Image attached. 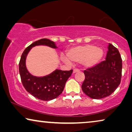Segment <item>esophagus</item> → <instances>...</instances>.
Here are the masks:
<instances>
[{
    "instance_id": "obj_1",
    "label": "esophagus",
    "mask_w": 132,
    "mask_h": 132,
    "mask_svg": "<svg viewBox=\"0 0 132 132\" xmlns=\"http://www.w3.org/2000/svg\"><path fill=\"white\" fill-rule=\"evenodd\" d=\"M79 71V70L77 69V68H75V69L73 70V73H76L77 72Z\"/></svg>"
}]
</instances>
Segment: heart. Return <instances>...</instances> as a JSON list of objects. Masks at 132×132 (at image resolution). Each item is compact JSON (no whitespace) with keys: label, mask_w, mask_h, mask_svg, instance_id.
I'll return each instance as SVG.
<instances>
[{"label":"heart","mask_w":132,"mask_h":132,"mask_svg":"<svg viewBox=\"0 0 132 132\" xmlns=\"http://www.w3.org/2000/svg\"><path fill=\"white\" fill-rule=\"evenodd\" d=\"M103 55V51L101 48L96 47L94 45L87 44L78 46L68 50L67 52V57H62L64 62H80L88 67L97 64Z\"/></svg>","instance_id":"b5f03b06"}]
</instances>
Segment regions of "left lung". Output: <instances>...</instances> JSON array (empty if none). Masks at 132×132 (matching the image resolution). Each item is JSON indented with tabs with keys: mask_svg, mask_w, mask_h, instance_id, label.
Returning <instances> with one entry per match:
<instances>
[{
	"mask_svg": "<svg viewBox=\"0 0 132 132\" xmlns=\"http://www.w3.org/2000/svg\"><path fill=\"white\" fill-rule=\"evenodd\" d=\"M122 59L118 50L109 44L106 60L84 71L82 85L84 93L93 99L109 96L121 83Z\"/></svg>",
	"mask_w": 132,
	"mask_h": 132,
	"instance_id": "obj_1",
	"label": "left lung"
}]
</instances>
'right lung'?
Here are the masks:
<instances>
[{"instance_id": "right-lung-1", "label": "right lung", "mask_w": 132, "mask_h": 132, "mask_svg": "<svg viewBox=\"0 0 132 132\" xmlns=\"http://www.w3.org/2000/svg\"><path fill=\"white\" fill-rule=\"evenodd\" d=\"M39 45L56 48L55 43L46 38L33 43L24 50L21 55L19 62V72L23 85L29 93L39 100L49 101L56 98L62 93L66 82L73 73V70L70 71L56 70L50 75L41 77L30 75L25 64L27 55L32 47Z\"/></svg>"}]
</instances>
